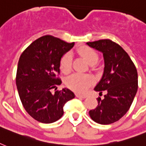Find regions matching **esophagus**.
<instances>
[{"instance_id": "esophagus-1", "label": "esophagus", "mask_w": 146, "mask_h": 146, "mask_svg": "<svg viewBox=\"0 0 146 146\" xmlns=\"http://www.w3.org/2000/svg\"><path fill=\"white\" fill-rule=\"evenodd\" d=\"M76 98H87V96H86V95L80 94H76Z\"/></svg>"}]
</instances>
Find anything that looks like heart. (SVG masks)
I'll return each mask as SVG.
<instances>
[{
    "label": "heart",
    "instance_id": "obj_1",
    "mask_svg": "<svg viewBox=\"0 0 146 146\" xmlns=\"http://www.w3.org/2000/svg\"><path fill=\"white\" fill-rule=\"evenodd\" d=\"M78 52L90 65L95 64L98 61L99 56L94 49L89 46H83L78 48ZM59 68L62 73H70L72 69V56L70 52L62 55L59 59ZM94 82L92 76L87 74L73 73L65 80L66 86L77 93H84L89 88Z\"/></svg>",
    "mask_w": 146,
    "mask_h": 146
}]
</instances>
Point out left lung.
<instances>
[{
  "label": "left lung",
  "mask_w": 146,
  "mask_h": 146,
  "mask_svg": "<svg viewBox=\"0 0 146 146\" xmlns=\"http://www.w3.org/2000/svg\"><path fill=\"white\" fill-rule=\"evenodd\" d=\"M90 47L103 53L104 69L102 78L95 87L103 98H98V105L90 110L93 121L109 125L125 115L133 102L138 90V73L128 53L110 39L87 42Z\"/></svg>",
  "instance_id": "left-lung-1"
}]
</instances>
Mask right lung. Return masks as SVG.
Wrapping results in <instances>:
<instances>
[{
	"label": "right lung",
	"mask_w": 146,
	"mask_h": 146,
	"mask_svg": "<svg viewBox=\"0 0 146 146\" xmlns=\"http://www.w3.org/2000/svg\"><path fill=\"white\" fill-rule=\"evenodd\" d=\"M68 43L52 35L40 37L22 52L19 58L16 85L24 108L38 121L49 124L63 115V106L75 98L70 90H56L62 81L59 59L73 48ZM55 89L52 94L51 90Z\"/></svg>",
	"instance_id": "obj_1"
}]
</instances>
